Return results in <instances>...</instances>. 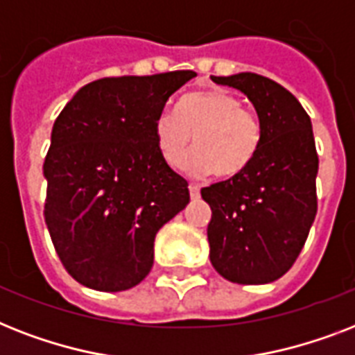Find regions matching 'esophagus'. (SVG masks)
Returning <instances> with one entry per match:
<instances>
[{
  "instance_id": "esophagus-1",
  "label": "esophagus",
  "mask_w": 355,
  "mask_h": 355,
  "mask_svg": "<svg viewBox=\"0 0 355 355\" xmlns=\"http://www.w3.org/2000/svg\"><path fill=\"white\" fill-rule=\"evenodd\" d=\"M189 195H191V199H199L200 188L197 184H189Z\"/></svg>"
}]
</instances>
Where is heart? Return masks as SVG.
Here are the masks:
<instances>
[{"label": "heart", "instance_id": "b5f03b06", "mask_svg": "<svg viewBox=\"0 0 355 355\" xmlns=\"http://www.w3.org/2000/svg\"><path fill=\"white\" fill-rule=\"evenodd\" d=\"M162 160L178 167L191 149L186 169L197 177L214 173L234 178L252 164L261 144V125L241 101L221 90L193 92L178 99L177 114L162 112L155 121Z\"/></svg>", "mask_w": 355, "mask_h": 355}]
</instances>
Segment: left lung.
<instances>
[{"mask_svg": "<svg viewBox=\"0 0 355 355\" xmlns=\"http://www.w3.org/2000/svg\"><path fill=\"white\" fill-rule=\"evenodd\" d=\"M254 105L261 144L248 169L200 189L210 205V261L227 280L259 286L291 269L317 216L311 119L291 92L258 73L211 77Z\"/></svg>", "mask_w": 355, "mask_h": 355, "instance_id": "obj_1", "label": "left lung"}]
</instances>
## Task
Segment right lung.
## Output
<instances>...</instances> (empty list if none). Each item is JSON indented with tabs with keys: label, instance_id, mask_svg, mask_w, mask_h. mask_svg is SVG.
I'll return each mask as SVG.
<instances>
[{
	"label": "right lung",
	"instance_id": "obj_1",
	"mask_svg": "<svg viewBox=\"0 0 355 355\" xmlns=\"http://www.w3.org/2000/svg\"><path fill=\"white\" fill-rule=\"evenodd\" d=\"M195 75L94 80L58 114L44 162V216L58 258L83 286H138L153 269L158 230L188 206V182L162 160L155 121Z\"/></svg>",
	"mask_w": 355,
	"mask_h": 355
}]
</instances>
